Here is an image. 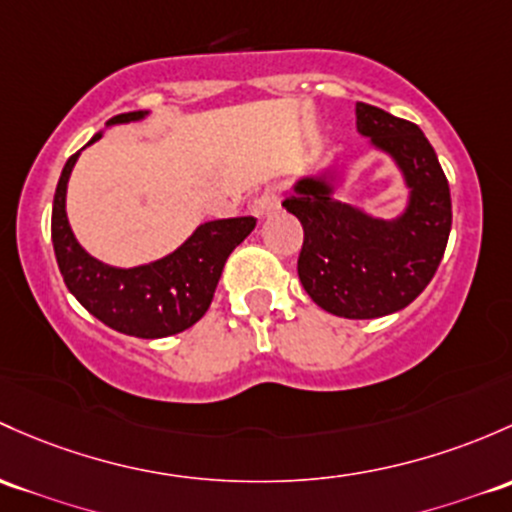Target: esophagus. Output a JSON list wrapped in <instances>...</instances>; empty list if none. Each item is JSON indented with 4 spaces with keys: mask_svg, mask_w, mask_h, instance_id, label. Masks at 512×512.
I'll list each match as a JSON object with an SVG mask.
<instances>
[{
    "mask_svg": "<svg viewBox=\"0 0 512 512\" xmlns=\"http://www.w3.org/2000/svg\"><path fill=\"white\" fill-rule=\"evenodd\" d=\"M279 206H282L279 191L274 186H267L262 188V193L255 198V203H252V211H255V215H260V218H265V215L277 213Z\"/></svg>",
    "mask_w": 512,
    "mask_h": 512,
    "instance_id": "esophagus-1",
    "label": "esophagus"
}]
</instances>
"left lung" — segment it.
<instances>
[{
	"instance_id": "8db88e82",
	"label": "left lung",
	"mask_w": 512,
	"mask_h": 512,
	"mask_svg": "<svg viewBox=\"0 0 512 512\" xmlns=\"http://www.w3.org/2000/svg\"><path fill=\"white\" fill-rule=\"evenodd\" d=\"M358 132L397 161L412 188L395 223L375 220L331 198L326 179H304L282 203L304 228L297 272L328 314L378 319L410 306L444 257L451 230L449 181L437 152L414 122L355 102Z\"/></svg>"
}]
</instances>
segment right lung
Listing matches in <instances>:
<instances>
[{
	"instance_id": "1",
	"label": "right lung",
	"mask_w": 512,
	"mask_h": 512,
	"mask_svg": "<svg viewBox=\"0 0 512 512\" xmlns=\"http://www.w3.org/2000/svg\"><path fill=\"white\" fill-rule=\"evenodd\" d=\"M142 117V110L122 112L107 120V125ZM98 139L100 134H95L88 144ZM78 154L63 166L51 213L53 250L68 292L95 319L127 336L164 338L191 328L211 306L225 260L252 233L257 220L242 215L203 223L179 250L152 265L132 270L102 265L78 245L66 218V186Z\"/></svg>"
}]
</instances>
